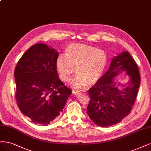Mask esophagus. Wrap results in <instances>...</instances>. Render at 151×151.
Listing matches in <instances>:
<instances>
[{"label":"esophagus","instance_id":"esophagus-1","mask_svg":"<svg viewBox=\"0 0 151 151\" xmlns=\"http://www.w3.org/2000/svg\"><path fill=\"white\" fill-rule=\"evenodd\" d=\"M80 91L78 90H72V93L74 94V95H78V94H80Z\"/></svg>","mask_w":151,"mask_h":151}]
</instances>
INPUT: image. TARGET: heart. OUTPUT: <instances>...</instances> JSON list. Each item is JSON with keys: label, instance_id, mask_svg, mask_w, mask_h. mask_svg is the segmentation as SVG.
Here are the masks:
<instances>
[{"label": "heart", "instance_id": "heart-1", "mask_svg": "<svg viewBox=\"0 0 151 151\" xmlns=\"http://www.w3.org/2000/svg\"><path fill=\"white\" fill-rule=\"evenodd\" d=\"M107 62L104 51L81 43L68 46L65 55L57 58L56 67L61 79L68 81L76 68L77 75L71 81V85L79 88L91 85L99 81L103 75Z\"/></svg>", "mask_w": 151, "mask_h": 151}]
</instances>
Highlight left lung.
I'll return each mask as SVG.
<instances>
[{"instance_id": "obj_1", "label": "left lung", "mask_w": 151, "mask_h": 151, "mask_svg": "<svg viewBox=\"0 0 151 151\" xmlns=\"http://www.w3.org/2000/svg\"><path fill=\"white\" fill-rule=\"evenodd\" d=\"M124 71L129 80L122 86L114 77ZM140 83L138 67L129 52L115 56L108 71L88 90L90 100L86 111L90 119L101 127L120 122L132 110Z\"/></svg>"}]
</instances>
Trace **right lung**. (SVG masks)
Segmentation results:
<instances>
[{
    "label": "right lung",
    "mask_w": 151,
    "mask_h": 151,
    "mask_svg": "<svg viewBox=\"0 0 151 151\" xmlns=\"http://www.w3.org/2000/svg\"><path fill=\"white\" fill-rule=\"evenodd\" d=\"M58 57L52 47L38 43L24 53L16 66L17 104L35 124L46 125L56 119L71 93L58 76Z\"/></svg>",
    "instance_id": "add662e5"
}]
</instances>
